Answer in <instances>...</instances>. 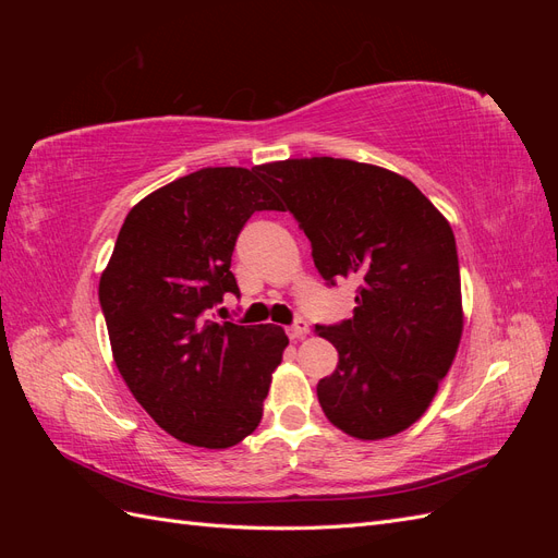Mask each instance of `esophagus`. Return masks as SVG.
<instances>
[{"label":"esophagus","instance_id":"34e87169","mask_svg":"<svg viewBox=\"0 0 558 558\" xmlns=\"http://www.w3.org/2000/svg\"><path fill=\"white\" fill-rule=\"evenodd\" d=\"M286 332H289V337H291L293 342H298V340H305V337L310 335L307 320H295V324H293L291 328H286Z\"/></svg>","mask_w":558,"mask_h":558}]
</instances>
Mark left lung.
Here are the masks:
<instances>
[{
  "label": "left lung",
  "instance_id": "8db88e82",
  "mask_svg": "<svg viewBox=\"0 0 558 558\" xmlns=\"http://www.w3.org/2000/svg\"><path fill=\"white\" fill-rule=\"evenodd\" d=\"M312 242L330 286L356 279L353 318L316 326L340 353L316 386L332 426L391 437L428 410L463 332L461 272L447 218L416 185L377 165L300 158L258 165Z\"/></svg>",
  "mask_w": 558,
  "mask_h": 558
}]
</instances>
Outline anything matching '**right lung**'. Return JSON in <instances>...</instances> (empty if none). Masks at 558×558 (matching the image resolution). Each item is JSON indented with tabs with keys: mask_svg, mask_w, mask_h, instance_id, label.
I'll return each mask as SVG.
<instances>
[{
	"mask_svg": "<svg viewBox=\"0 0 558 558\" xmlns=\"http://www.w3.org/2000/svg\"><path fill=\"white\" fill-rule=\"evenodd\" d=\"M258 167H205L125 216L99 279L118 373L156 424L185 445L228 449L256 430L289 337L279 326L205 318L228 293L238 234L281 211Z\"/></svg>",
	"mask_w": 558,
	"mask_h": 558,
	"instance_id": "add662e5",
	"label": "right lung"
}]
</instances>
